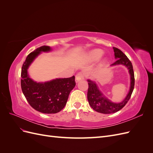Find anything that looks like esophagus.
Listing matches in <instances>:
<instances>
[{"mask_svg":"<svg viewBox=\"0 0 153 153\" xmlns=\"http://www.w3.org/2000/svg\"><path fill=\"white\" fill-rule=\"evenodd\" d=\"M84 78V74L82 73H78L77 75L75 76V81L77 83L78 82H79L81 80H83Z\"/></svg>","mask_w":153,"mask_h":153,"instance_id":"34e87169","label":"esophagus"}]
</instances>
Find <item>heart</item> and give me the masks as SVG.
I'll use <instances>...</instances> for the list:
<instances>
[{
	"mask_svg": "<svg viewBox=\"0 0 153 153\" xmlns=\"http://www.w3.org/2000/svg\"><path fill=\"white\" fill-rule=\"evenodd\" d=\"M104 54L103 51L101 49H95L91 51V52L88 53L87 57L88 59L91 62H95L98 61L101 57L103 56ZM105 62V61H104Z\"/></svg>",
	"mask_w": 153,
	"mask_h": 153,
	"instance_id": "1",
	"label": "heart"
}]
</instances>
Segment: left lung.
Wrapping results in <instances>:
<instances>
[{"label": "left lung", "instance_id": "1", "mask_svg": "<svg viewBox=\"0 0 153 153\" xmlns=\"http://www.w3.org/2000/svg\"><path fill=\"white\" fill-rule=\"evenodd\" d=\"M113 49L115 59H116V61L111 64L110 66L123 65L128 69L130 75V87L126 98L121 102L115 103L111 101L102 93L95 81L88 79L87 82L89 85L87 92L88 101L92 109L101 114H112L122 109L130 98L135 85L134 72L131 61L121 50L115 47H113Z\"/></svg>", "mask_w": 153, "mask_h": 153}]
</instances>
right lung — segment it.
I'll use <instances>...</instances> for the list:
<instances>
[{"label": "right lung", "instance_id": "add662e5", "mask_svg": "<svg viewBox=\"0 0 153 153\" xmlns=\"http://www.w3.org/2000/svg\"><path fill=\"white\" fill-rule=\"evenodd\" d=\"M50 51L52 48L48 46H42L29 53L21 72V87L25 98L32 108L43 114H56L62 110L76 85L75 76L45 82H37L30 78L28 69L32 62L41 52Z\"/></svg>", "mask_w": 153, "mask_h": 153}]
</instances>
